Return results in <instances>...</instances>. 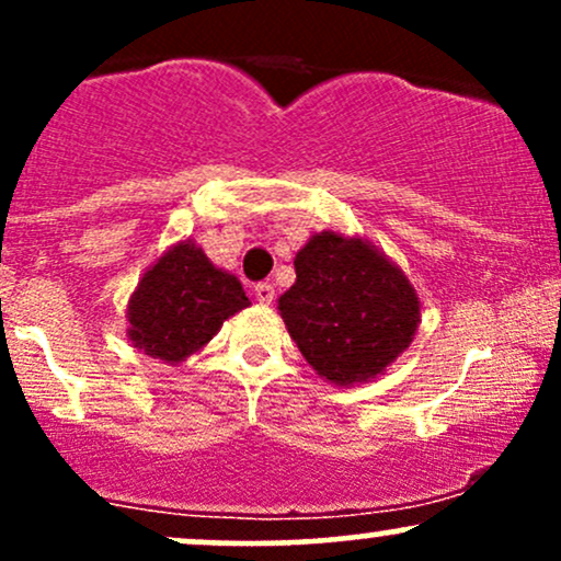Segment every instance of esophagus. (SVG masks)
Wrapping results in <instances>:
<instances>
[{
	"label": "esophagus",
	"instance_id": "obj_1",
	"mask_svg": "<svg viewBox=\"0 0 561 561\" xmlns=\"http://www.w3.org/2000/svg\"><path fill=\"white\" fill-rule=\"evenodd\" d=\"M255 300L263 302V306H268V302H274V285H268V282H261V285H255Z\"/></svg>",
	"mask_w": 561,
	"mask_h": 561
}]
</instances>
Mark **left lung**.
Returning <instances> with one entry per match:
<instances>
[{
    "instance_id": "8db88e82",
    "label": "left lung",
    "mask_w": 561,
    "mask_h": 561,
    "mask_svg": "<svg viewBox=\"0 0 561 561\" xmlns=\"http://www.w3.org/2000/svg\"><path fill=\"white\" fill-rule=\"evenodd\" d=\"M295 276L276 308L302 358L334 388L371 382L409 351L422 300L375 242L317 231L295 253Z\"/></svg>"
}]
</instances>
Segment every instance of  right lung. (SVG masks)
Masks as SVG:
<instances>
[{
  "instance_id": "1",
  "label": "right lung",
  "mask_w": 561,
  "mask_h": 561,
  "mask_svg": "<svg viewBox=\"0 0 561 561\" xmlns=\"http://www.w3.org/2000/svg\"><path fill=\"white\" fill-rule=\"evenodd\" d=\"M248 306L240 279L218 268L186 237L139 276L128 295L126 337L145 356L179 366L203 351L224 321Z\"/></svg>"
}]
</instances>
